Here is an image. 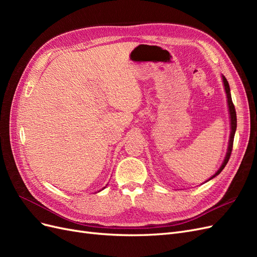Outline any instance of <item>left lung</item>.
<instances>
[{
  "mask_svg": "<svg viewBox=\"0 0 257 257\" xmlns=\"http://www.w3.org/2000/svg\"><path fill=\"white\" fill-rule=\"evenodd\" d=\"M223 82H224V87H225V92H226V95H227V103H228V108H229V114H230V137H229V145H228V149H227V153H226V157H225V160L223 162L222 166L220 167V169L217 170L215 173V175H213L211 178L209 179V180H211L212 178H214L215 176L219 175L222 170L224 169V167L226 166L227 162L230 158V154H231V150H232V145H234V137H235V132L237 128V115H236V109H235V106L234 103H232L231 100V95H230V89H229V84L228 81L226 80V78L223 76ZM208 180V181H209Z\"/></svg>",
  "mask_w": 257,
  "mask_h": 257,
  "instance_id": "8db88e82",
  "label": "left lung"
}]
</instances>
